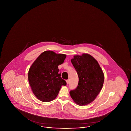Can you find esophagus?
I'll return each mask as SVG.
<instances>
[{
    "label": "esophagus",
    "mask_w": 131,
    "mask_h": 131,
    "mask_svg": "<svg viewBox=\"0 0 131 131\" xmlns=\"http://www.w3.org/2000/svg\"><path fill=\"white\" fill-rule=\"evenodd\" d=\"M69 82H70V80H66V82H67V84H68Z\"/></svg>",
    "instance_id": "1"
}]
</instances>
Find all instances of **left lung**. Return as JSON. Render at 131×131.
Masks as SVG:
<instances>
[{"label":"left lung","mask_w":131,"mask_h":131,"mask_svg":"<svg viewBox=\"0 0 131 131\" xmlns=\"http://www.w3.org/2000/svg\"><path fill=\"white\" fill-rule=\"evenodd\" d=\"M71 61L78 75L79 83L70 94L75 103L85 106L93 101L100 93L104 75L97 60L88 54L75 56Z\"/></svg>","instance_id":"obj_1"}]
</instances>
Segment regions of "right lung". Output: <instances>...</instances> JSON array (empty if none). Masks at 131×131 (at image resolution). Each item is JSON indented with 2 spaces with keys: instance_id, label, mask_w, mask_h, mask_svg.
I'll list each match as a JSON object with an SVG mask.
<instances>
[{
  "instance_id": "right-lung-1",
  "label": "right lung",
  "mask_w": 131,
  "mask_h": 131,
  "mask_svg": "<svg viewBox=\"0 0 131 131\" xmlns=\"http://www.w3.org/2000/svg\"><path fill=\"white\" fill-rule=\"evenodd\" d=\"M66 56L47 50L42 53L28 71V81L33 93L39 100L48 102L54 100L62 85L66 82L61 77L58 65L64 62Z\"/></svg>"
}]
</instances>
